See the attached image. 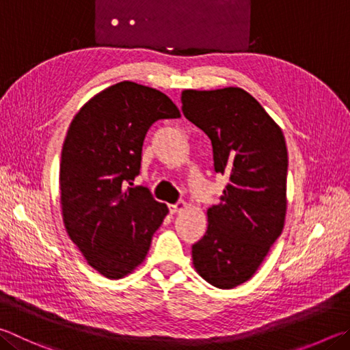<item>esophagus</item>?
<instances>
[{
	"mask_svg": "<svg viewBox=\"0 0 350 350\" xmlns=\"http://www.w3.org/2000/svg\"><path fill=\"white\" fill-rule=\"evenodd\" d=\"M185 208H187V202L180 200V202L174 203V205H170V211H171V213H180V211H183V209H185Z\"/></svg>",
	"mask_w": 350,
	"mask_h": 350,
	"instance_id": "obj_1",
	"label": "esophagus"
}]
</instances>
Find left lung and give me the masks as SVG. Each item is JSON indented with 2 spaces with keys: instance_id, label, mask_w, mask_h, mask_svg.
Returning a JSON list of instances; mask_svg holds the SVG:
<instances>
[{
  "instance_id": "8db88e82",
  "label": "left lung",
  "mask_w": 350,
  "mask_h": 350,
  "mask_svg": "<svg viewBox=\"0 0 350 350\" xmlns=\"http://www.w3.org/2000/svg\"><path fill=\"white\" fill-rule=\"evenodd\" d=\"M182 111L211 139L215 173L230 179L220 202L206 211L208 228L193 245V265L215 288H236L256 274L283 231L288 176L283 131L239 87L185 90Z\"/></svg>"
}]
</instances>
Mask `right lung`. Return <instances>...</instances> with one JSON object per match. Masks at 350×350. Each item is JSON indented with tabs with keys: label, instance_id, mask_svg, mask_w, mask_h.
<instances>
[{
	"label": "right lung",
	"instance_id": "right-lung-1",
	"mask_svg": "<svg viewBox=\"0 0 350 350\" xmlns=\"http://www.w3.org/2000/svg\"><path fill=\"white\" fill-rule=\"evenodd\" d=\"M176 118L180 111L167 94L122 81L88 100L68 126L59 167L62 220L87 263L111 280L144 262L168 213L148 188L131 185L148 129Z\"/></svg>",
	"mask_w": 350,
	"mask_h": 350
}]
</instances>
